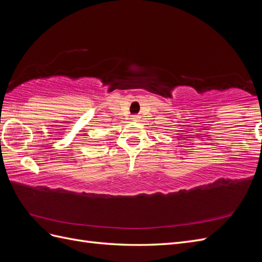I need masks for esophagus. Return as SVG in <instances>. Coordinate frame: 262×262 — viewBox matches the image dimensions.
I'll return each instance as SVG.
<instances>
[{
	"label": "esophagus",
	"mask_w": 262,
	"mask_h": 262,
	"mask_svg": "<svg viewBox=\"0 0 262 262\" xmlns=\"http://www.w3.org/2000/svg\"><path fill=\"white\" fill-rule=\"evenodd\" d=\"M132 119H133V120H139V119H140V116L139 115H136V116H132Z\"/></svg>",
	"instance_id": "esophagus-1"
}]
</instances>
